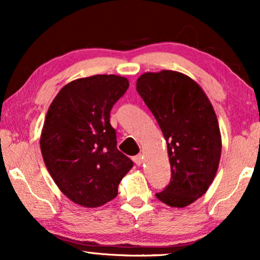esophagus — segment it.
Listing matches in <instances>:
<instances>
[{
  "label": "esophagus",
  "mask_w": 260,
  "mask_h": 260,
  "mask_svg": "<svg viewBox=\"0 0 260 260\" xmlns=\"http://www.w3.org/2000/svg\"><path fill=\"white\" fill-rule=\"evenodd\" d=\"M134 162L136 163L137 166H141L142 163H143V155L142 154H138V155H136V156H134Z\"/></svg>",
  "instance_id": "34e87169"
}]
</instances>
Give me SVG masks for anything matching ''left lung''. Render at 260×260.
<instances>
[{"mask_svg":"<svg viewBox=\"0 0 260 260\" xmlns=\"http://www.w3.org/2000/svg\"><path fill=\"white\" fill-rule=\"evenodd\" d=\"M136 90L166 138L172 179L156 198L182 208L211 186L221 156V135L214 109L198 83L176 71L147 72Z\"/></svg>","mask_w":260,"mask_h":260,"instance_id":"left-lung-1","label":"left lung"}]
</instances>
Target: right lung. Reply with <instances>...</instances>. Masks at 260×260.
Listing matches in <instances>:
<instances>
[{
  "mask_svg": "<svg viewBox=\"0 0 260 260\" xmlns=\"http://www.w3.org/2000/svg\"><path fill=\"white\" fill-rule=\"evenodd\" d=\"M129 80L97 74L65 85L53 99L40 137L41 154L52 179L70 200L87 208L111 201L133 168L117 149L110 112Z\"/></svg>",
  "mask_w": 260,
  "mask_h": 260,
  "instance_id": "1",
  "label": "right lung"
}]
</instances>
